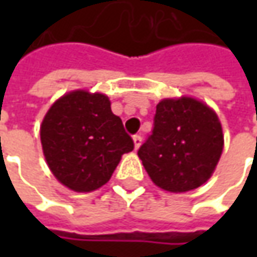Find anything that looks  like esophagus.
<instances>
[{
  "mask_svg": "<svg viewBox=\"0 0 257 257\" xmlns=\"http://www.w3.org/2000/svg\"><path fill=\"white\" fill-rule=\"evenodd\" d=\"M133 142H134V149L137 150V149L142 146V136H134Z\"/></svg>",
  "mask_w": 257,
  "mask_h": 257,
  "instance_id": "34e87169",
  "label": "esophagus"
}]
</instances>
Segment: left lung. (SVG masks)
<instances>
[{
  "instance_id": "obj_1",
  "label": "left lung",
  "mask_w": 257,
  "mask_h": 257,
  "mask_svg": "<svg viewBox=\"0 0 257 257\" xmlns=\"http://www.w3.org/2000/svg\"><path fill=\"white\" fill-rule=\"evenodd\" d=\"M223 143L222 124L209 105L192 97L164 98L156 107L153 132L137 154L156 186L183 193L210 179Z\"/></svg>"
}]
</instances>
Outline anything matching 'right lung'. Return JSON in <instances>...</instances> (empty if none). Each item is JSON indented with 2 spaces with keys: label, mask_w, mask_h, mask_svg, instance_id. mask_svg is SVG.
<instances>
[{
  "label": "right lung",
  "mask_w": 257,
  "mask_h": 257,
  "mask_svg": "<svg viewBox=\"0 0 257 257\" xmlns=\"http://www.w3.org/2000/svg\"><path fill=\"white\" fill-rule=\"evenodd\" d=\"M40 136L55 179L81 193L104 186L121 156L134 149L108 97L85 90L58 98L45 114Z\"/></svg>",
  "instance_id": "add662e5"
}]
</instances>
